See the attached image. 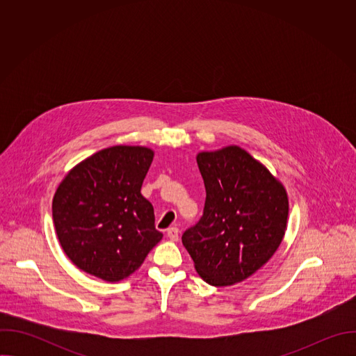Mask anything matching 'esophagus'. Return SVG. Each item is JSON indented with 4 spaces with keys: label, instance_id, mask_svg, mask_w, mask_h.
<instances>
[{
    "label": "esophagus",
    "instance_id": "1",
    "mask_svg": "<svg viewBox=\"0 0 356 356\" xmlns=\"http://www.w3.org/2000/svg\"><path fill=\"white\" fill-rule=\"evenodd\" d=\"M168 236L170 241H177L179 239V228L177 227L168 228Z\"/></svg>",
    "mask_w": 356,
    "mask_h": 356
}]
</instances>
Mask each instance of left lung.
<instances>
[{"instance_id":"8db88e82","label":"left lung","mask_w":356,"mask_h":356,"mask_svg":"<svg viewBox=\"0 0 356 356\" xmlns=\"http://www.w3.org/2000/svg\"><path fill=\"white\" fill-rule=\"evenodd\" d=\"M197 165L206 186L204 211L181 242L204 282L231 286L261 269L282 243L287 193L239 146L200 152Z\"/></svg>"}]
</instances>
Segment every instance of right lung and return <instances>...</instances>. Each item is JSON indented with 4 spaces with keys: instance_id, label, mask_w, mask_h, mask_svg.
<instances>
[{
    "instance_id": "right-lung-1",
    "label": "right lung",
    "mask_w": 356,
    "mask_h": 356,
    "mask_svg": "<svg viewBox=\"0 0 356 356\" xmlns=\"http://www.w3.org/2000/svg\"><path fill=\"white\" fill-rule=\"evenodd\" d=\"M152 161L149 147L118 145L84 159L62 180L52 202L54 224L79 269L120 282L162 239L154 207L140 194Z\"/></svg>"
}]
</instances>
